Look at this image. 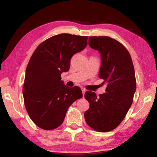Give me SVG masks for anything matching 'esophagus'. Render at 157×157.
Instances as JSON below:
<instances>
[{
  "label": "esophagus",
  "mask_w": 157,
  "mask_h": 157,
  "mask_svg": "<svg viewBox=\"0 0 157 157\" xmlns=\"http://www.w3.org/2000/svg\"><path fill=\"white\" fill-rule=\"evenodd\" d=\"M82 94H83V97H84V94H85V92H86V90L84 89V88H82Z\"/></svg>",
  "instance_id": "34e87169"
}]
</instances>
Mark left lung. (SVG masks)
Segmentation results:
<instances>
[{
	"label": "left lung",
	"instance_id": "left-lung-1",
	"mask_svg": "<svg viewBox=\"0 0 157 157\" xmlns=\"http://www.w3.org/2000/svg\"><path fill=\"white\" fill-rule=\"evenodd\" d=\"M88 44L101 53L98 76L107 86L99 97L94 92H86L84 97L90 107L84 117L95 131L110 132L122 122L132 104L136 89L134 65L127 48L111 37L91 36Z\"/></svg>",
	"mask_w": 157,
	"mask_h": 157
}]
</instances>
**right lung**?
I'll return each instance as SVG.
<instances>
[{
    "mask_svg": "<svg viewBox=\"0 0 157 157\" xmlns=\"http://www.w3.org/2000/svg\"><path fill=\"white\" fill-rule=\"evenodd\" d=\"M88 36L61 34L46 39L33 53L25 70L23 94L29 117L43 129L61 125L70 106L82 98L78 86L63 84L73 55L86 48Z\"/></svg>",
    "mask_w": 157,
    "mask_h": 157,
    "instance_id": "right-lung-1",
    "label": "right lung"
}]
</instances>
